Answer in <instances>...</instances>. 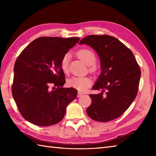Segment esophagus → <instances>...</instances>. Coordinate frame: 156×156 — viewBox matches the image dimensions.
<instances>
[{"instance_id":"34e87169","label":"esophagus","mask_w":156,"mask_h":156,"mask_svg":"<svg viewBox=\"0 0 156 156\" xmlns=\"http://www.w3.org/2000/svg\"><path fill=\"white\" fill-rule=\"evenodd\" d=\"M82 95H83V93H82V92H78V94H77V97H82Z\"/></svg>"}]
</instances>
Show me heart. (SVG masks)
<instances>
[{"label":"heart","mask_w":156,"mask_h":156,"mask_svg":"<svg viewBox=\"0 0 156 156\" xmlns=\"http://www.w3.org/2000/svg\"><path fill=\"white\" fill-rule=\"evenodd\" d=\"M78 58L81 59L87 66L94 64L96 62V55L90 49H82L77 53ZM70 55L69 54H65L61 60V68L64 73L69 70V63ZM92 69L94 68H92ZM92 80L88 76H72L68 80L67 84L69 87L76 89L79 91H85L92 85Z\"/></svg>","instance_id":"obj_1"}]
</instances>
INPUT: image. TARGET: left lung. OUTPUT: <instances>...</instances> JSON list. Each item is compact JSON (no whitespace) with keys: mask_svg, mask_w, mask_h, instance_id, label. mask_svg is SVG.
Wrapping results in <instances>:
<instances>
[{"mask_svg":"<svg viewBox=\"0 0 156 156\" xmlns=\"http://www.w3.org/2000/svg\"><path fill=\"white\" fill-rule=\"evenodd\" d=\"M79 44L90 46L101 62V73L92 89L102 92L90 95L92 102L87 109L88 115L100 122L118 118L137 94L141 70L133 54L119 39L107 35H88Z\"/></svg>","mask_w":156,"mask_h":156,"instance_id":"8db88e82","label":"left lung"}]
</instances>
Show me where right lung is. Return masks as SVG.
<instances>
[{"label":"right lung","mask_w":156,"mask_h":156,"mask_svg":"<svg viewBox=\"0 0 156 156\" xmlns=\"http://www.w3.org/2000/svg\"><path fill=\"white\" fill-rule=\"evenodd\" d=\"M80 38L43 37L33 41L16 59L12 94L25 120L38 126L60 122L66 107L76 98L73 88H63L65 75L61 60ZM58 88L49 91V85Z\"/></svg>","instance_id":"right-lung-1"}]
</instances>
